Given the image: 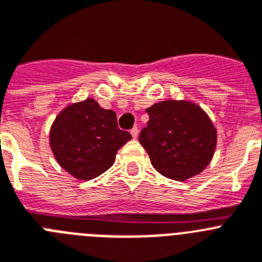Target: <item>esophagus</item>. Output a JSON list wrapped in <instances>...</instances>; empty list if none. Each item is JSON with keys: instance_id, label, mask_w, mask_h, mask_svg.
I'll list each match as a JSON object with an SVG mask.
<instances>
[{"instance_id": "obj_1", "label": "esophagus", "mask_w": 262, "mask_h": 262, "mask_svg": "<svg viewBox=\"0 0 262 262\" xmlns=\"http://www.w3.org/2000/svg\"><path fill=\"white\" fill-rule=\"evenodd\" d=\"M130 134H132V137H133V138H137V136H138V128H137V126H134V128L132 129Z\"/></svg>"}]
</instances>
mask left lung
<instances>
[{
	"instance_id": "8db88e82",
	"label": "left lung",
	"mask_w": 262,
	"mask_h": 262,
	"mask_svg": "<svg viewBox=\"0 0 262 262\" xmlns=\"http://www.w3.org/2000/svg\"><path fill=\"white\" fill-rule=\"evenodd\" d=\"M146 112L149 121L138 140L157 171L182 182L206 169L215 151L216 129L203 109L166 100Z\"/></svg>"
}]
</instances>
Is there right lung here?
<instances>
[{
  "label": "right lung",
  "instance_id": "add662e5",
  "mask_svg": "<svg viewBox=\"0 0 262 262\" xmlns=\"http://www.w3.org/2000/svg\"><path fill=\"white\" fill-rule=\"evenodd\" d=\"M130 138L129 132L117 126L116 113L93 99L67 106L50 132V145L59 165L83 181L106 171L117 150Z\"/></svg>",
  "mask_w": 262,
  "mask_h": 262
}]
</instances>
